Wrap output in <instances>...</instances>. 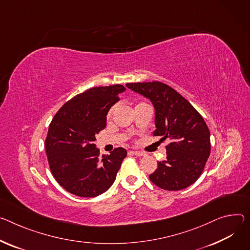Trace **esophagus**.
Segmentation results:
<instances>
[{
	"mask_svg": "<svg viewBox=\"0 0 250 250\" xmlns=\"http://www.w3.org/2000/svg\"><path fill=\"white\" fill-rule=\"evenodd\" d=\"M132 152H133V154L138 155V156H145V155H146V153H145V152H143V151H140V150H133Z\"/></svg>",
	"mask_w": 250,
	"mask_h": 250,
	"instance_id": "34e87169",
	"label": "esophagus"
}]
</instances>
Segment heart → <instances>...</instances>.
<instances>
[{"label": "heart", "instance_id": "heart-1", "mask_svg": "<svg viewBox=\"0 0 250 250\" xmlns=\"http://www.w3.org/2000/svg\"><path fill=\"white\" fill-rule=\"evenodd\" d=\"M113 110H115V107H111L109 110H108V113H107V117L109 118L111 115H112V112H113Z\"/></svg>", "mask_w": 250, "mask_h": 250}]
</instances>
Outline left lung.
<instances>
[{"instance_id": "1", "label": "left lung", "mask_w": 250, "mask_h": 250, "mask_svg": "<svg viewBox=\"0 0 250 250\" xmlns=\"http://www.w3.org/2000/svg\"><path fill=\"white\" fill-rule=\"evenodd\" d=\"M126 87L153 104L155 130L167 140V158L158 162L149 179L166 190H180L200 176L210 154V133L199 112L175 89L161 82L131 83Z\"/></svg>"}]
</instances>
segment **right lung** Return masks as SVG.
<instances>
[{
  "mask_svg": "<svg viewBox=\"0 0 250 250\" xmlns=\"http://www.w3.org/2000/svg\"><path fill=\"white\" fill-rule=\"evenodd\" d=\"M125 90L122 84L89 88L66 102L52 120L46 153L54 177L66 191L95 197L112 186L126 150L117 147L101 156L94 142Z\"/></svg>",
  "mask_w": 250,
  "mask_h": 250,
  "instance_id": "obj_1",
  "label": "right lung"
}]
</instances>
